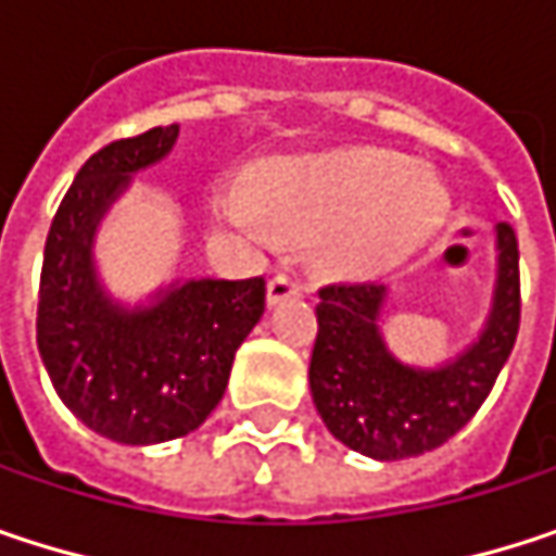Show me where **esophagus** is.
<instances>
[{
    "label": "esophagus",
    "instance_id": "obj_1",
    "mask_svg": "<svg viewBox=\"0 0 556 556\" xmlns=\"http://www.w3.org/2000/svg\"><path fill=\"white\" fill-rule=\"evenodd\" d=\"M299 292H302V282L292 277V274H277V277L267 282V299H270V305L289 299V295H299Z\"/></svg>",
    "mask_w": 556,
    "mask_h": 556
}]
</instances>
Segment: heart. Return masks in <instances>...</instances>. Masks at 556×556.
<instances>
[{
  "mask_svg": "<svg viewBox=\"0 0 556 556\" xmlns=\"http://www.w3.org/2000/svg\"><path fill=\"white\" fill-rule=\"evenodd\" d=\"M218 215L248 238L267 228L295 244L331 241L344 270L370 274L415 254L447 215L441 179L395 151L364 148L264 169L254 199L225 189Z\"/></svg>",
  "mask_w": 556,
  "mask_h": 556,
  "instance_id": "obj_1",
  "label": "heart"
}]
</instances>
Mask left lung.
Segmentation results:
<instances>
[{"instance_id": "8db88e82", "label": "left lung", "mask_w": 556, "mask_h": 556, "mask_svg": "<svg viewBox=\"0 0 556 556\" xmlns=\"http://www.w3.org/2000/svg\"><path fill=\"white\" fill-rule=\"evenodd\" d=\"M500 279L490 321L473 348L441 370L402 367L387 351L377 318L387 286L328 282L318 289V334L308 387L328 431L374 460H402L451 441L486 402L521 321L518 238L502 222Z\"/></svg>"}]
</instances>
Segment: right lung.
<instances>
[{
	"label": "right lung",
	"instance_id": "add662e5",
	"mask_svg": "<svg viewBox=\"0 0 556 556\" xmlns=\"http://www.w3.org/2000/svg\"><path fill=\"white\" fill-rule=\"evenodd\" d=\"M179 125L96 151L60 199L38 289V351L63 405L118 444L195 431L222 402L235 351L264 315L267 282L189 279L151 308L115 305L92 267V235L131 173L157 164Z\"/></svg>",
	"mask_w": 556,
	"mask_h": 556
}]
</instances>
